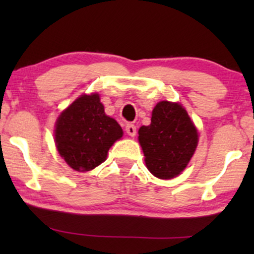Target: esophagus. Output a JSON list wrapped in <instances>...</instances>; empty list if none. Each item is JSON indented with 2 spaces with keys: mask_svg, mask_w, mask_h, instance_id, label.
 Returning a JSON list of instances; mask_svg holds the SVG:
<instances>
[{
  "mask_svg": "<svg viewBox=\"0 0 254 254\" xmlns=\"http://www.w3.org/2000/svg\"><path fill=\"white\" fill-rule=\"evenodd\" d=\"M125 131H127V135L131 137L136 136V127L133 124H127V127H125Z\"/></svg>",
  "mask_w": 254,
  "mask_h": 254,
  "instance_id": "1",
  "label": "esophagus"
}]
</instances>
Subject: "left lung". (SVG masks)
Masks as SVG:
<instances>
[{
  "mask_svg": "<svg viewBox=\"0 0 254 254\" xmlns=\"http://www.w3.org/2000/svg\"><path fill=\"white\" fill-rule=\"evenodd\" d=\"M138 141L150 173L160 179H172L190 162L198 132L182 105L160 101L151 113L150 125L139 127Z\"/></svg>",
  "mask_w": 254,
  "mask_h": 254,
  "instance_id": "obj_1",
  "label": "left lung"
}]
</instances>
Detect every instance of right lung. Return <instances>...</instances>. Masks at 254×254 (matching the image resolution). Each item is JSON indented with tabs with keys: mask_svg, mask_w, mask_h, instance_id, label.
<instances>
[{
	"mask_svg": "<svg viewBox=\"0 0 254 254\" xmlns=\"http://www.w3.org/2000/svg\"><path fill=\"white\" fill-rule=\"evenodd\" d=\"M122 136L121 125L105 115L97 93L77 98L61 113L55 129L58 153L78 172L90 171L103 164L110 148Z\"/></svg>",
	"mask_w": 254,
	"mask_h": 254,
	"instance_id": "1",
	"label": "right lung"
}]
</instances>
